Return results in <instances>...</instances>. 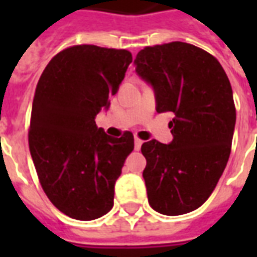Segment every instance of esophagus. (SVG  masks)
I'll return each mask as SVG.
<instances>
[{
    "instance_id": "1",
    "label": "esophagus",
    "mask_w": 257,
    "mask_h": 257,
    "mask_svg": "<svg viewBox=\"0 0 257 257\" xmlns=\"http://www.w3.org/2000/svg\"><path fill=\"white\" fill-rule=\"evenodd\" d=\"M141 145H143V141H141L140 139H135V149H136V151H140Z\"/></svg>"
}]
</instances>
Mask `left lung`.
<instances>
[{
  "mask_svg": "<svg viewBox=\"0 0 257 257\" xmlns=\"http://www.w3.org/2000/svg\"><path fill=\"white\" fill-rule=\"evenodd\" d=\"M152 86L156 110L173 112V140H149L141 152L149 205L161 215L192 212L207 201L231 153L236 109L231 82L212 54L187 42L148 46L135 60Z\"/></svg>",
  "mask_w": 257,
  "mask_h": 257,
  "instance_id": "8db88e82",
  "label": "left lung"
}]
</instances>
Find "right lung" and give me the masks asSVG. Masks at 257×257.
Returning a JSON list of instances; mask_svg holds the SVG:
<instances>
[{
    "label": "right lung",
    "instance_id": "right-lung-1",
    "mask_svg": "<svg viewBox=\"0 0 257 257\" xmlns=\"http://www.w3.org/2000/svg\"><path fill=\"white\" fill-rule=\"evenodd\" d=\"M131 62L125 49L76 45L54 56L38 80L30 155L46 196L72 219H98L113 207L135 140L131 132L108 136L94 118L109 109Z\"/></svg>",
    "mask_w": 257,
    "mask_h": 257
}]
</instances>
